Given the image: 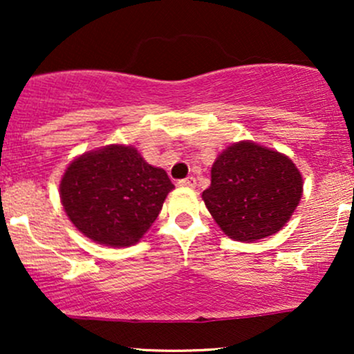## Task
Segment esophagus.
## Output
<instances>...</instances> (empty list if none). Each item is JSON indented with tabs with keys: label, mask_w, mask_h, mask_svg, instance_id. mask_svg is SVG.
I'll use <instances>...</instances> for the list:
<instances>
[{
	"label": "esophagus",
	"mask_w": 354,
	"mask_h": 354,
	"mask_svg": "<svg viewBox=\"0 0 354 354\" xmlns=\"http://www.w3.org/2000/svg\"><path fill=\"white\" fill-rule=\"evenodd\" d=\"M178 185H180L181 188H194V186H196V180H194L193 176H189V178H185V180H180Z\"/></svg>",
	"instance_id": "obj_1"
}]
</instances>
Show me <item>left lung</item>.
Returning a JSON list of instances; mask_svg holds the SVG:
<instances>
[{
	"mask_svg": "<svg viewBox=\"0 0 354 354\" xmlns=\"http://www.w3.org/2000/svg\"><path fill=\"white\" fill-rule=\"evenodd\" d=\"M203 201L226 236L253 243L278 233L303 196V176L286 154L238 141L218 154Z\"/></svg>",
	"mask_w": 354,
	"mask_h": 354,
	"instance_id": "8db88e82",
	"label": "left lung"
}]
</instances>
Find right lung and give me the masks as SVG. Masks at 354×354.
<instances>
[{"mask_svg": "<svg viewBox=\"0 0 354 354\" xmlns=\"http://www.w3.org/2000/svg\"><path fill=\"white\" fill-rule=\"evenodd\" d=\"M173 188L165 169L146 163L135 146L108 145L68 165L59 198L80 233L98 245L124 248L151 228Z\"/></svg>", "mask_w": 354, "mask_h": 354, "instance_id": "1", "label": "right lung"}]
</instances>
